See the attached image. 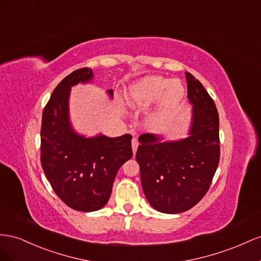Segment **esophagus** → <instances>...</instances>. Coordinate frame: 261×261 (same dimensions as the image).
Instances as JSON below:
<instances>
[{"instance_id":"1","label":"esophagus","mask_w":261,"mask_h":261,"mask_svg":"<svg viewBox=\"0 0 261 261\" xmlns=\"http://www.w3.org/2000/svg\"><path fill=\"white\" fill-rule=\"evenodd\" d=\"M138 146H139L138 140H137V139H133V140H132V151H133V154H136V153H137Z\"/></svg>"}]
</instances>
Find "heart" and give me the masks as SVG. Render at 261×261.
Wrapping results in <instances>:
<instances>
[{
  "label": "heart",
  "mask_w": 261,
  "mask_h": 261,
  "mask_svg": "<svg viewBox=\"0 0 261 261\" xmlns=\"http://www.w3.org/2000/svg\"><path fill=\"white\" fill-rule=\"evenodd\" d=\"M186 88L179 80L148 75L136 81L126 92V102L132 108L144 109L158 102L152 116L154 124L166 122L180 106Z\"/></svg>",
  "instance_id": "obj_1"
}]
</instances>
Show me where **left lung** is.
<instances>
[{
	"instance_id": "obj_1",
	"label": "left lung",
	"mask_w": 261,
	"mask_h": 261,
	"mask_svg": "<svg viewBox=\"0 0 261 261\" xmlns=\"http://www.w3.org/2000/svg\"><path fill=\"white\" fill-rule=\"evenodd\" d=\"M192 119L189 137L162 142L144 133L136 160L144 195L155 210L175 214L191 209L209 190L220 161L219 114L203 85L186 72Z\"/></svg>"
}]
</instances>
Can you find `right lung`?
Masks as SVG:
<instances>
[{
	"label": "right lung",
	"mask_w": 261,
	"mask_h": 261,
	"mask_svg": "<svg viewBox=\"0 0 261 261\" xmlns=\"http://www.w3.org/2000/svg\"><path fill=\"white\" fill-rule=\"evenodd\" d=\"M92 69L72 72L55 88L43 109L41 123V166L52 189L73 210L97 211L111 195L116 175L132 158L130 135L86 138L70 122L71 87L93 80ZM110 97L113 89L107 91Z\"/></svg>",
	"instance_id": "right-lung-1"
}]
</instances>
